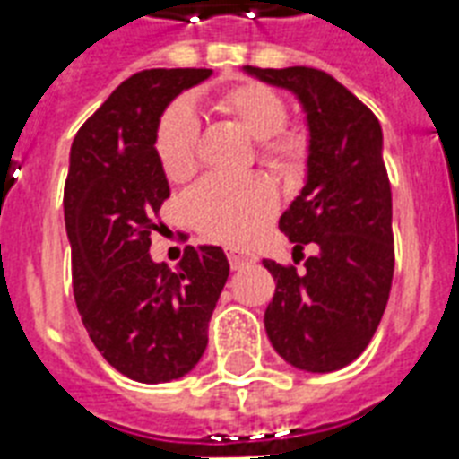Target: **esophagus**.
<instances>
[{"label": "esophagus", "mask_w": 459, "mask_h": 459, "mask_svg": "<svg viewBox=\"0 0 459 459\" xmlns=\"http://www.w3.org/2000/svg\"><path fill=\"white\" fill-rule=\"evenodd\" d=\"M229 262H230V268H233V271H238V268H245V266H249V264H255V256L236 255V252H230Z\"/></svg>", "instance_id": "esophagus-1"}]
</instances>
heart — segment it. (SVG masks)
<instances>
[{
    "instance_id": "heart-1",
    "label": "heart",
    "mask_w": 459,
    "mask_h": 459,
    "mask_svg": "<svg viewBox=\"0 0 459 459\" xmlns=\"http://www.w3.org/2000/svg\"><path fill=\"white\" fill-rule=\"evenodd\" d=\"M217 110L236 120L255 141L268 167L299 169L307 141L299 132H282L288 106L264 84H238L217 99ZM200 125L188 103H177L160 120L158 158L169 181H186L197 167ZM188 217L204 236L226 245H247L264 230L275 212V191L259 177H210L186 197Z\"/></svg>"
}]
</instances>
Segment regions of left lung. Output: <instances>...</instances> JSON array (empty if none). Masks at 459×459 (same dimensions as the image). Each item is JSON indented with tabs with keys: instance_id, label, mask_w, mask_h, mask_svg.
Wrapping results in <instances>:
<instances>
[{
	"instance_id": "8db88e82",
	"label": "left lung",
	"mask_w": 459,
	"mask_h": 459,
	"mask_svg": "<svg viewBox=\"0 0 459 459\" xmlns=\"http://www.w3.org/2000/svg\"><path fill=\"white\" fill-rule=\"evenodd\" d=\"M242 73L285 89L307 117V178L278 229L292 255L314 242L307 271L264 259L275 294L264 327L275 353L297 370L334 372L356 360L377 330L394 278L391 186L379 120L323 70Z\"/></svg>"
}]
</instances>
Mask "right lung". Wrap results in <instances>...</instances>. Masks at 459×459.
I'll return each instance as SVG.
<instances>
[{
  "label": "right lung",
  "mask_w": 459,
  "mask_h": 459,
  "mask_svg": "<svg viewBox=\"0 0 459 459\" xmlns=\"http://www.w3.org/2000/svg\"><path fill=\"white\" fill-rule=\"evenodd\" d=\"M212 74L143 70L122 82L77 132L63 193L77 311L100 356L125 377L165 385L188 375L207 349L229 259L186 247L177 271L152 262L151 233L169 181L158 158L167 106Z\"/></svg>",
  "instance_id": "add662e5"
}]
</instances>
